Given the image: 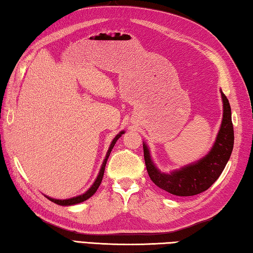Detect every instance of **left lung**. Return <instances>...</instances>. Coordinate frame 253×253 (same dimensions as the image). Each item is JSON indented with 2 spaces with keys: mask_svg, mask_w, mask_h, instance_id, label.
Segmentation results:
<instances>
[{
  "mask_svg": "<svg viewBox=\"0 0 253 253\" xmlns=\"http://www.w3.org/2000/svg\"><path fill=\"white\" fill-rule=\"evenodd\" d=\"M223 118L219 134L210 153L198 163L181 168L171 173L160 172L150 159L149 150L144 144V157L147 171L156 186L174 196H195L213 185L230 158L235 135L231 121V107L227 96L221 91Z\"/></svg>",
  "mask_w": 253,
  "mask_h": 253,
  "instance_id": "1",
  "label": "left lung"
}]
</instances>
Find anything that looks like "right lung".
Wrapping results in <instances>:
<instances>
[{"instance_id":"right-lung-1","label":"right lung","mask_w":253,"mask_h":253,"mask_svg":"<svg viewBox=\"0 0 253 253\" xmlns=\"http://www.w3.org/2000/svg\"><path fill=\"white\" fill-rule=\"evenodd\" d=\"M123 134H124V131H121V132H119V134L113 139L112 144H111V147H109V149H108V151H107L106 158L104 159V163H103V165H102V168H100V171H99V174H98L97 179H96V180H95L94 185L91 186V187L89 188V189L85 192L84 195H81V196H79V197H74V198L66 199V200L52 199V198H48V197H47V198H48L50 201H53V203L57 204V205H61V206H72V205H76V204L83 203V201H85V200H87L88 198H90V197L95 194L96 190L98 189L100 182H102V180H103V176H104V171H105V166H106L107 159H108V157H109V155H111V151H112V149H113V147L115 146V144H116V141L118 140L119 137H121Z\"/></svg>"}]
</instances>
